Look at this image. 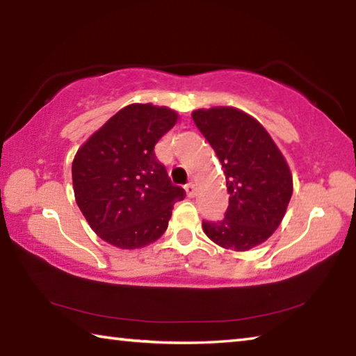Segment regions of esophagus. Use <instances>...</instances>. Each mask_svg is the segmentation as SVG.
<instances>
[{
  "label": "esophagus",
  "mask_w": 356,
  "mask_h": 356,
  "mask_svg": "<svg viewBox=\"0 0 356 356\" xmlns=\"http://www.w3.org/2000/svg\"><path fill=\"white\" fill-rule=\"evenodd\" d=\"M185 191H186V196L188 197H195V195H196V186H195V184L193 182H188L185 185Z\"/></svg>",
  "instance_id": "esophagus-1"
}]
</instances>
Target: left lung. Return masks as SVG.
I'll use <instances>...</instances> for the list:
<instances>
[{"label": "left lung", "instance_id": "left-lung-1", "mask_svg": "<svg viewBox=\"0 0 356 356\" xmlns=\"http://www.w3.org/2000/svg\"><path fill=\"white\" fill-rule=\"evenodd\" d=\"M191 116L218 156L229 193L225 218L202 221L204 232L226 250L254 248L276 231L291 201L284 156L267 130L237 108L215 106Z\"/></svg>", "mask_w": 356, "mask_h": 356}]
</instances>
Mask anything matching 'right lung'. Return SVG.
<instances>
[{"instance_id": "add662e5", "label": "right lung", "mask_w": 356, "mask_h": 356, "mask_svg": "<svg viewBox=\"0 0 356 356\" xmlns=\"http://www.w3.org/2000/svg\"><path fill=\"white\" fill-rule=\"evenodd\" d=\"M176 122L170 108L134 104L78 149L72 163L75 200L105 242L135 250L163 236L185 190L172 185L154 147Z\"/></svg>"}]
</instances>
